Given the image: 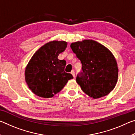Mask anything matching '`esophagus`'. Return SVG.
<instances>
[{
  "label": "esophagus",
  "mask_w": 135,
  "mask_h": 135,
  "mask_svg": "<svg viewBox=\"0 0 135 135\" xmlns=\"http://www.w3.org/2000/svg\"><path fill=\"white\" fill-rule=\"evenodd\" d=\"M71 74L73 75V76L74 77H74H75V72H74V70H72L71 71Z\"/></svg>",
  "instance_id": "1"
}]
</instances>
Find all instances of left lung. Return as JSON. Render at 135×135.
Returning a JSON list of instances; mask_svg holds the SVG:
<instances>
[{
    "instance_id": "1",
    "label": "left lung",
    "mask_w": 135,
    "mask_h": 135,
    "mask_svg": "<svg viewBox=\"0 0 135 135\" xmlns=\"http://www.w3.org/2000/svg\"><path fill=\"white\" fill-rule=\"evenodd\" d=\"M71 48L81 61L76 81L86 94L97 99L109 94L118 79L117 61L104 46L93 40L72 43Z\"/></svg>"
}]
</instances>
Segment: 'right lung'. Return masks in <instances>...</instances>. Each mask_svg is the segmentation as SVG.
Instances as JSON below:
<instances>
[{
  "instance_id": "add662e5",
  "label": "right lung",
  "mask_w": 135,
  "mask_h": 135,
  "mask_svg": "<svg viewBox=\"0 0 135 135\" xmlns=\"http://www.w3.org/2000/svg\"><path fill=\"white\" fill-rule=\"evenodd\" d=\"M65 41L46 43L33 55L27 64L25 78L28 88L38 97L49 98L62 89L73 77L65 73L66 61L58 56L67 47Z\"/></svg>"
}]
</instances>
